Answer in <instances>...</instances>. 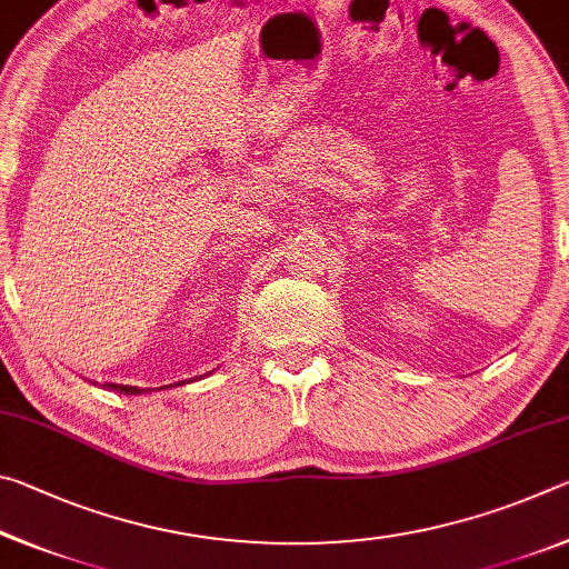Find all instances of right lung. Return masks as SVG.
<instances>
[{"label":"right lung","mask_w":569,"mask_h":569,"mask_svg":"<svg viewBox=\"0 0 569 569\" xmlns=\"http://www.w3.org/2000/svg\"><path fill=\"white\" fill-rule=\"evenodd\" d=\"M104 389H112V391H120V393H132V397H134V393L146 391V389H138V387H122V383H104Z\"/></svg>","instance_id":"right-lung-1"}]
</instances>
